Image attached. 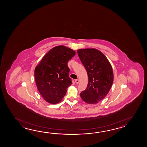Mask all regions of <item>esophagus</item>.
I'll list each match as a JSON object with an SVG mask.
<instances>
[{
    "mask_svg": "<svg viewBox=\"0 0 147 147\" xmlns=\"http://www.w3.org/2000/svg\"><path fill=\"white\" fill-rule=\"evenodd\" d=\"M75 82L78 84H79V79H76V80H75Z\"/></svg>",
    "mask_w": 147,
    "mask_h": 147,
    "instance_id": "obj_1",
    "label": "esophagus"
}]
</instances>
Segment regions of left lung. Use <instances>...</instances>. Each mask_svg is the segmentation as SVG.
Here are the masks:
<instances>
[{"mask_svg":"<svg viewBox=\"0 0 147 147\" xmlns=\"http://www.w3.org/2000/svg\"><path fill=\"white\" fill-rule=\"evenodd\" d=\"M77 53L89 79L86 89L80 94L81 98L86 103H98L106 96L112 86V67L106 57L97 49H79Z\"/></svg>","mask_w":147,"mask_h":147,"instance_id":"1","label":"left lung"}]
</instances>
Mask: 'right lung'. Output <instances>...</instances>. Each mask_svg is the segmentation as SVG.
<instances>
[{
  "label": "right lung",
  "mask_w": 147,
  "mask_h": 147,
  "mask_svg": "<svg viewBox=\"0 0 147 147\" xmlns=\"http://www.w3.org/2000/svg\"><path fill=\"white\" fill-rule=\"evenodd\" d=\"M76 54L75 51L63 46L54 47L46 53L34 70L38 89L49 103L60 102L72 84L69 77L68 62Z\"/></svg>",
  "instance_id": "right-lung-1"
}]
</instances>
